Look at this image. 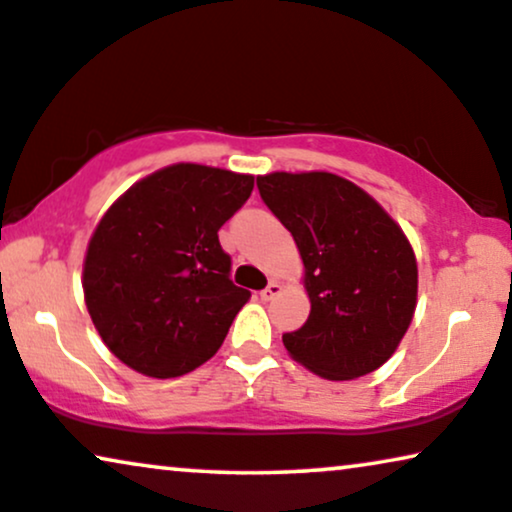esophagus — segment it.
Listing matches in <instances>:
<instances>
[{
  "label": "esophagus",
  "mask_w": 512,
  "mask_h": 512,
  "mask_svg": "<svg viewBox=\"0 0 512 512\" xmlns=\"http://www.w3.org/2000/svg\"><path fill=\"white\" fill-rule=\"evenodd\" d=\"M278 292H281V285H278L276 281H269V285L267 288H264L262 292H260V297L264 299V302H271V299H274Z\"/></svg>",
  "instance_id": "obj_1"
}]
</instances>
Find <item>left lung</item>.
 <instances>
[{"mask_svg":"<svg viewBox=\"0 0 512 512\" xmlns=\"http://www.w3.org/2000/svg\"><path fill=\"white\" fill-rule=\"evenodd\" d=\"M262 201L295 238L311 313L283 344L325 379H356L398 349L417 306V260L403 229L332 173L257 177Z\"/></svg>","mask_w":512,"mask_h":512,"instance_id":"1","label":"left lung"}]
</instances>
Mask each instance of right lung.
I'll use <instances>...</instances> for the list:
<instances>
[{"mask_svg":"<svg viewBox=\"0 0 512 512\" xmlns=\"http://www.w3.org/2000/svg\"><path fill=\"white\" fill-rule=\"evenodd\" d=\"M255 177L175 163L133 185L93 231L84 297L121 363L156 379L213 358L250 292L231 281L217 231Z\"/></svg>","mask_w":512,"mask_h":512,"instance_id":"1","label":"right lung"}]
</instances>
